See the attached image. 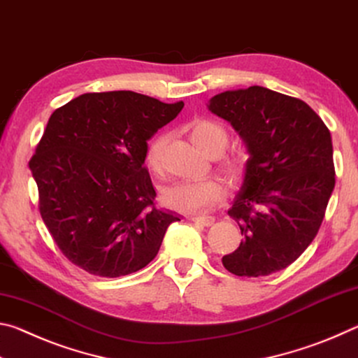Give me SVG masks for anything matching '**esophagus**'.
<instances>
[{
    "label": "esophagus",
    "instance_id": "34e87169",
    "mask_svg": "<svg viewBox=\"0 0 358 358\" xmlns=\"http://www.w3.org/2000/svg\"><path fill=\"white\" fill-rule=\"evenodd\" d=\"M189 220L192 222L202 224V226H205V227H208V226H211V224L215 222V217L213 216H191Z\"/></svg>",
    "mask_w": 358,
    "mask_h": 358
}]
</instances>
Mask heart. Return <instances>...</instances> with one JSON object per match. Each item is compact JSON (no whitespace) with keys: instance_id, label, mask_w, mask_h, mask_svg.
I'll use <instances>...</instances> for the list:
<instances>
[{"instance_id":"obj_1","label":"heart","mask_w":358,"mask_h":358,"mask_svg":"<svg viewBox=\"0 0 358 358\" xmlns=\"http://www.w3.org/2000/svg\"><path fill=\"white\" fill-rule=\"evenodd\" d=\"M187 134L197 148L205 155H221L227 145V132L220 123L208 118H196L187 123ZM169 137L159 134L151 138L145 150V164L153 173H161L164 169V153ZM220 172L230 181H240L248 171V156L241 151H230L220 156L217 161ZM224 191L220 181L207 178L202 181H177L162 189V202L167 207L181 213L196 215L205 213L224 201Z\"/></svg>"}]
</instances>
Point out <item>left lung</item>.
<instances>
[{"label": "left lung", "instance_id": "1", "mask_svg": "<svg viewBox=\"0 0 358 358\" xmlns=\"http://www.w3.org/2000/svg\"><path fill=\"white\" fill-rule=\"evenodd\" d=\"M208 108L234 126L251 155L227 211L243 241L222 257L224 268L248 278L276 273L322 224L335 187L330 131L306 102L257 85L216 94Z\"/></svg>", "mask_w": 358, "mask_h": 358}]
</instances>
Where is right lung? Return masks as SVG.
<instances>
[{
	"label": "right lung",
	"mask_w": 358,
	"mask_h": 358,
	"mask_svg": "<svg viewBox=\"0 0 358 358\" xmlns=\"http://www.w3.org/2000/svg\"><path fill=\"white\" fill-rule=\"evenodd\" d=\"M183 106L134 92L85 93L50 115L29 169L42 221L69 262L117 278L156 257L180 216L155 205L145 150Z\"/></svg>",
	"instance_id": "add662e5"
}]
</instances>
